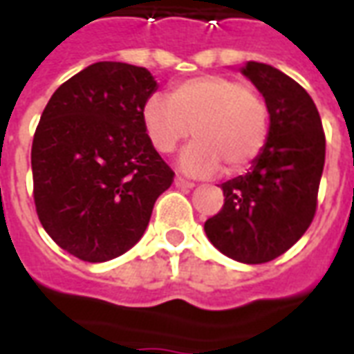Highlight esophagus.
I'll return each instance as SVG.
<instances>
[{"label": "esophagus", "mask_w": 354, "mask_h": 354, "mask_svg": "<svg viewBox=\"0 0 354 354\" xmlns=\"http://www.w3.org/2000/svg\"><path fill=\"white\" fill-rule=\"evenodd\" d=\"M174 183H175V187L180 188V190H192V188L196 187L194 183L187 180V179H185V177H180V175H177V177H175Z\"/></svg>", "instance_id": "1"}]
</instances>
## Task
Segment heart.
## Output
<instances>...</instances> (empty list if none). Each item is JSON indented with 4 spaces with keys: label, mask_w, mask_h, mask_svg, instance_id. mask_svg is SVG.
Here are the masks:
<instances>
[{
    "label": "heart",
    "mask_w": 354,
    "mask_h": 354,
    "mask_svg": "<svg viewBox=\"0 0 354 354\" xmlns=\"http://www.w3.org/2000/svg\"><path fill=\"white\" fill-rule=\"evenodd\" d=\"M142 123L162 155L175 151L192 130L196 140L179 158L188 174L211 175L222 166L227 174H237L261 155L268 138V108L254 89L212 74L183 82L167 98H149Z\"/></svg>",
    "instance_id": "b5f03b06"
}]
</instances>
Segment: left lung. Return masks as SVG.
Here are the masks:
<instances>
[{
    "instance_id": "1",
    "label": "left lung",
    "mask_w": 354,
    "mask_h": 354,
    "mask_svg": "<svg viewBox=\"0 0 354 354\" xmlns=\"http://www.w3.org/2000/svg\"><path fill=\"white\" fill-rule=\"evenodd\" d=\"M241 73L268 108V138L250 171L225 180L222 211L205 222L214 248L257 265L288 252L310 227L325 166V132L312 97L274 66L248 61Z\"/></svg>"
}]
</instances>
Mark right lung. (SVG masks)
Instances as JSON below:
<instances>
[{"mask_svg": "<svg viewBox=\"0 0 354 354\" xmlns=\"http://www.w3.org/2000/svg\"><path fill=\"white\" fill-rule=\"evenodd\" d=\"M156 87L143 66L98 61L57 87L42 111L31 147L37 214L82 261L132 248L174 183L142 123Z\"/></svg>", "mask_w": 354, "mask_h": 354, "instance_id": "1", "label": "right lung"}]
</instances>
